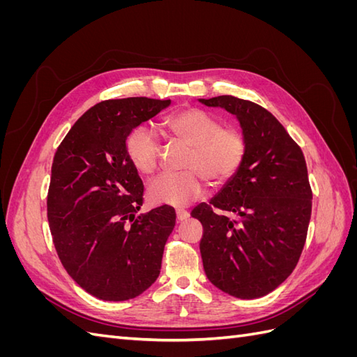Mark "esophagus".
Returning <instances> with one entry per match:
<instances>
[{"label": "esophagus", "mask_w": 357, "mask_h": 357, "mask_svg": "<svg viewBox=\"0 0 357 357\" xmlns=\"http://www.w3.org/2000/svg\"><path fill=\"white\" fill-rule=\"evenodd\" d=\"M176 214H177V220L178 222H183V220H186L189 218V211L183 210V208H177Z\"/></svg>", "instance_id": "1"}]
</instances>
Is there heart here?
<instances>
[{
  "label": "heart",
  "mask_w": 357,
  "mask_h": 357,
  "mask_svg": "<svg viewBox=\"0 0 357 357\" xmlns=\"http://www.w3.org/2000/svg\"><path fill=\"white\" fill-rule=\"evenodd\" d=\"M165 131L189 150L183 159V172L168 174L149 186V197L159 204L186 207L205 193V180L220 186L231 180L247 155V138L240 128L222 125L214 114L186 107L164 121ZM126 155L134 168L153 176L160 168L162 146L158 135L146 126H137L126 138Z\"/></svg>",
  "instance_id": "heart-1"
}]
</instances>
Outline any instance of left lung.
I'll return each instance as SVG.
<instances>
[{
	"instance_id": "1",
	"label": "left lung",
	"mask_w": 357,
	"mask_h": 357,
	"mask_svg": "<svg viewBox=\"0 0 357 357\" xmlns=\"http://www.w3.org/2000/svg\"><path fill=\"white\" fill-rule=\"evenodd\" d=\"M235 114L247 138L238 172L190 215L210 282L232 296L268 295L294 271L304 248L312 192L304 153L264 107L232 95L201 100Z\"/></svg>"
}]
</instances>
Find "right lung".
I'll use <instances>...</instances> for the list:
<instances>
[{
    "label": "right lung",
    "mask_w": 357,
    "mask_h": 357,
    "mask_svg": "<svg viewBox=\"0 0 357 357\" xmlns=\"http://www.w3.org/2000/svg\"><path fill=\"white\" fill-rule=\"evenodd\" d=\"M171 100H105L86 112L53 156L47 220L61 264L88 294L126 301L160 273L176 211L160 205L137 215L144 185L126 155V138Z\"/></svg>",
    "instance_id": "obj_1"
}]
</instances>
